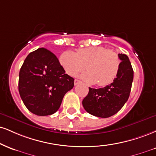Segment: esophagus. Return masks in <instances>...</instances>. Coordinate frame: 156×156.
Here are the masks:
<instances>
[{"label":"esophagus","mask_w":156,"mask_h":156,"mask_svg":"<svg viewBox=\"0 0 156 156\" xmlns=\"http://www.w3.org/2000/svg\"><path fill=\"white\" fill-rule=\"evenodd\" d=\"M74 83H75V85H78V84H79L80 83V80L78 79H75Z\"/></svg>","instance_id":"obj_1"}]
</instances>
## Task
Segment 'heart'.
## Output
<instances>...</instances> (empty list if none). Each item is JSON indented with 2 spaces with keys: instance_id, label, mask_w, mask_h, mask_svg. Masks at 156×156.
<instances>
[{
  "instance_id": "b5f03b06",
  "label": "heart",
  "mask_w": 156,
  "mask_h": 156,
  "mask_svg": "<svg viewBox=\"0 0 156 156\" xmlns=\"http://www.w3.org/2000/svg\"><path fill=\"white\" fill-rule=\"evenodd\" d=\"M59 62L67 74L76 76L87 69L81 78L89 83L104 86L111 83L119 74L121 59L114 51L102 46L79 48L76 53L66 51L59 57Z\"/></svg>"
}]
</instances>
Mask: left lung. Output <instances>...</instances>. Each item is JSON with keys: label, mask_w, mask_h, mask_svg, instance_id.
<instances>
[{"label": "left lung", "mask_w": 156, "mask_h": 156, "mask_svg": "<svg viewBox=\"0 0 156 156\" xmlns=\"http://www.w3.org/2000/svg\"><path fill=\"white\" fill-rule=\"evenodd\" d=\"M121 67L113 82L104 88H89L82 104L86 111L99 118L115 115L128 100L134 78L132 64L126 54H119Z\"/></svg>", "instance_id": "obj_1"}]
</instances>
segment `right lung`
I'll return each instance as SVG.
<instances>
[{
	"mask_svg": "<svg viewBox=\"0 0 156 156\" xmlns=\"http://www.w3.org/2000/svg\"><path fill=\"white\" fill-rule=\"evenodd\" d=\"M74 86L59 59L46 48L28 54L19 75V92L24 105L37 115L54 114L63 97Z\"/></svg>",
	"mask_w": 156,
	"mask_h": 156,
	"instance_id": "right-lung-1",
	"label": "right lung"
}]
</instances>
